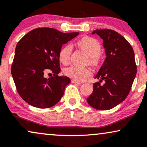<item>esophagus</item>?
Instances as JSON below:
<instances>
[{"label": "esophagus", "instance_id": "obj_1", "mask_svg": "<svg viewBox=\"0 0 147 147\" xmlns=\"http://www.w3.org/2000/svg\"><path fill=\"white\" fill-rule=\"evenodd\" d=\"M71 82L72 83H75V84H77V85H81V83H82L81 82H79V81H76V80H75V79H72L71 80Z\"/></svg>", "mask_w": 147, "mask_h": 147}]
</instances>
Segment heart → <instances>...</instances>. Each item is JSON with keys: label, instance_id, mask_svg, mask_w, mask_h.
I'll return each mask as SVG.
<instances>
[{"label": "heart", "instance_id": "b5f03b06", "mask_svg": "<svg viewBox=\"0 0 147 147\" xmlns=\"http://www.w3.org/2000/svg\"><path fill=\"white\" fill-rule=\"evenodd\" d=\"M77 47L86 53L88 56L87 62L90 65H96L99 60V55L101 53L102 47L99 42L92 37L85 36L81 38L77 42ZM72 52V47L69 45H66L60 50L58 54L59 60L63 64H67L70 60ZM64 74L67 77L82 81L92 75L90 68H80L75 66H71L66 68L64 70Z\"/></svg>", "mask_w": 147, "mask_h": 147}]
</instances>
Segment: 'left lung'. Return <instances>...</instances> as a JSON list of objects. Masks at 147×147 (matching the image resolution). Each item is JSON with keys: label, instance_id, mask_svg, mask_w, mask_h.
Returning a JSON list of instances; mask_svg holds the SVG:
<instances>
[{"label": "left lung", "instance_id": "8db88e82", "mask_svg": "<svg viewBox=\"0 0 147 147\" xmlns=\"http://www.w3.org/2000/svg\"><path fill=\"white\" fill-rule=\"evenodd\" d=\"M103 40L106 57L95 77L100 82L94 84V91L87 98L91 107L100 111L113 109L127 98L136 75L134 52L129 42L113 30H95ZM105 81L101 84L102 80Z\"/></svg>", "mask_w": 147, "mask_h": 147}]
</instances>
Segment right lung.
I'll return each mask as SVG.
<instances>
[{
    "mask_svg": "<svg viewBox=\"0 0 147 147\" xmlns=\"http://www.w3.org/2000/svg\"><path fill=\"white\" fill-rule=\"evenodd\" d=\"M79 32L63 33L51 28L30 31L17 44L11 75L17 91L32 107L48 109L58 102L70 79L59 76V51ZM54 73L52 77L46 78Z\"/></svg>",
    "mask_w": 147,
    "mask_h": 147,
    "instance_id": "obj_1",
    "label": "right lung"
}]
</instances>
